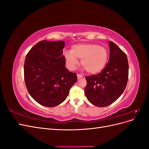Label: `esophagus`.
Masks as SVG:
<instances>
[{
    "mask_svg": "<svg viewBox=\"0 0 149 149\" xmlns=\"http://www.w3.org/2000/svg\"><path fill=\"white\" fill-rule=\"evenodd\" d=\"M77 77H78V79H79L83 78V76L81 75V74H77Z\"/></svg>",
    "mask_w": 149,
    "mask_h": 149,
    "instance_id": "esophagus-1",
    "label": "esophagus"
}]
</instances>
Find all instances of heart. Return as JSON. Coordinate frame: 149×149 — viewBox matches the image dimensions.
<instances>
[{
  "instance_id": "1",
  "label": "heart",
  "mask_w": 149,
  "mask_h": 149,
  "mask_svg": "<svg viewBox=\"0 0 149 149\" xmlns=\"http://www.w3.org/2000/svg\"><path fill=\"white\" fill-rule=\"evenodd\" d=\"M65 63L70 70H74L78 60L84 69L89 74H96L101 72L106 66L109 54L107 49L95 43H80L72 46L71 51L64 52Z\"/></svg>"
}]
</instances>
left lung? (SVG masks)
I'll use <instances>...</instances> for the list:
<instances>
[{
  "instance_id": "left-lung-1",
  "label": "left lung",
  "mask_w": 149,
  "mask_h": 149,
  "mask_svg": "<svg viewBox=\"0 0 149 149\" xmlns=\"http://www.w3.org/2000/svg\"><path fill=\"white\" fill-rule=\"evenodd\" d=\"M109 60L101 73L86 76L84 93L88 101L97 107L107 106L121 96L127 85L129 64L127 56L111 41Z\"/></svg>"
}]
</instances>
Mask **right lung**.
Masks as SVG:
<instances>
[{"label": "right lung", "mask_w": 149, "mask_h": 149, "mask_svg": "<svg viewBox=\"0 0 149 149\" xmlns=\"http://www.w3.org/2000/svg\"><path fill=\"white\" fill-rule=\"evenodd\" d=\"M64 41L39 42L31 48L24 63V79L30 95L40 104L55 107L63 102L77 81L65 66Z\"/></svg>", "instance_id": "1"}]
</instances>
